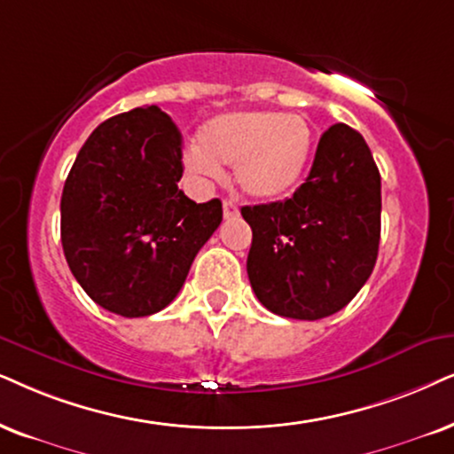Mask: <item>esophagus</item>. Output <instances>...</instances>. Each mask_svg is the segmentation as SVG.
I'll return each instance as SVG.
<instances>
[{
	"instance_id": "34e87169",
	"label": "esophagus",
	"mask_w": 454,
	"mask_h": 454,
	"mask_svg": "<svg viewBox=\"0 0 454 454\" xmlns=\"http://www.w3.org/2000/svg\"><path fill=\"white\" fill-rule=\"evenodd\" d=\"M222 207H223V217H226V220H231V217L239 215V207L232 203V200H223Z\"/></svg>"
}]
</instances>
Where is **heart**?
<instances>
[{
  "label": "heart",
  "mask_w": 454,
  "mask_h": 454,
  "mask_svg": "<svg viewBox=\"0 0 454 454\" xmlns=\"http://www.w3.org/2000/svg\"><path fill=\"white\" fill-rule=\"evenodd\" d=\"M308 121L280 111H243L214 117L199 131V145L184 154L186 174L197 182L222 177L234 165V184L247 197L277 200L295 191L312 154Z\"/></svg>",
  "instance_id": "b5f03b06"
}]
</instances>
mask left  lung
Here are the masks:
<instances>
[{"label": "left lung", "instance_id": "obj_1", "mask_svg": "<svg viewBox=\"0 0 454 454\" xmlns=\"http://www.w3.org/2000/svg\"><path fill=\"white\" fill-rule=\"evenodd\" d=\"M254 231L247 274L262 306L318 320L369 280L381 237V176L364 137L337 123L294 197L240 209Z\"/></svg>", "mask_w": 454, "mask_h": 454}]
</instances>
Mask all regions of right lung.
<instances>
[{
	"label": "right lung",
	"mask_w": 454,
	"mask_h": 454,
	"mask_svg": "<svg viewBox=\"0 0 454 454\" xmlns=\"http://www.w3.org/2000/svg\"><path fill=\"white\" fill-rule=\"evenodd\" d=\"M182 171L180 129L154 105L106 119L74 159L60 199L62 249L108 312L140 318L169 306L220 226V199H188Z\"/></svg>",
	"instance_id": "add662e5"
}]
</instances>
